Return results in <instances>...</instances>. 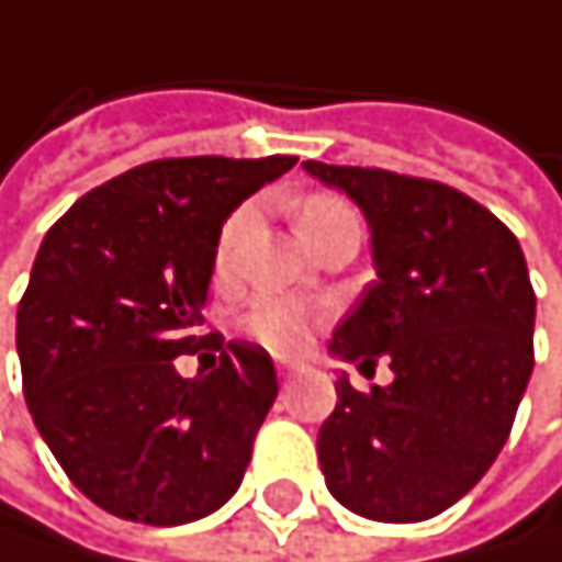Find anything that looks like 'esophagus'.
<instances>
[{"instance_id": "1", "label": "esophagus", "mask_w": 562, "mask_h": 562, "mask_svg": "<svg viewBox=\"0 0 562 562\" xmlns=\"http://www.w3.org/2000/svg\"><path fill=\"white\" fill-rule=\"evenodd\" d=\"M294 372H297V364H294V361H288V358H281V361H278V375H281V382H288Z\"/></svg>"}]
</instances>
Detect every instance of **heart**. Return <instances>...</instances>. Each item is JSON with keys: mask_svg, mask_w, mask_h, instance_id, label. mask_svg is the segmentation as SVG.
<instances>
[{"mask_svg": "<svg viewBox=\"0 0 562 562\" xmlns=\"http://www.w3.org/2000/svg\"><path fill=\"white\" fill-rule=\"evenodd\" d=\"M348 217H355V211L341 198H335V193H304V198L294 204V227H297L304 247L312 244L318 234H325L328 227H335ZM247 224H250L247 207L234 211L224 221L221 237H217V250H214L217 274H227L234 268V255H237V244H240ZM312 322H315L312 307L301 304L297 297H284V294H258L240 318L244 331L271 351L301 348L307 331H312Z\"/></svg>", "mask_w": 562, "mask_h": 562, "instance_id": "b5f03b06", "label": "heart"}]
</instances>
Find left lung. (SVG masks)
Returning <instances> with one entry per match:
<instances>
[{"mask_svg":"<svg viewBox=\"0 0 562 562\" xmlns=\"http://www.w3.org/2000/svg\"><path fill=\"white\" fill-rule=\"evenodd\" d=\"M372 227L379 281L335 328L331 351L392 385L341 375L318 432L331 496L369 519L418 522L459 503L509 439L532 372L537 294L516 234L462 190L382 167L307 160Z\"/></svg>","mask_w":562,"mask_h":562,"instance_id":"1","label":"left lung"}]
</instances>
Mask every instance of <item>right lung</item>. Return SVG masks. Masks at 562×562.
Segmentation results:
<instances>
[{"mask_svg":"<svg viewBox=\"0 0 562 562\" xmlns=\"http://www.w3.org/2000/svg\"><path fill=\"white\" fill-rule=\"evenodd\" d=\"M297 157L139 164L49 227L15 315L22 395L72 486L100 509L180 526L240 486L278 398L274 361L227 341L180 379L211 291L224 217Z\"/></svg>","mask_w":562,"mask_h":562,"instance_id":"right-lung-1","label":"right lung"}]
</instances>
